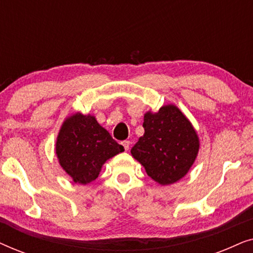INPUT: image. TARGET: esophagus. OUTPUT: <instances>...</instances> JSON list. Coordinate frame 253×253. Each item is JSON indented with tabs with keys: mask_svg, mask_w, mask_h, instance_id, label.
Returning a JSON list of instances; mask_svg holds the SVG:
<instances>
[{
	"mask_svg": "<svg viewBox=\"0 0 253 253\" xmlns=\"http://www.w3.org/2000/svg\"><path fill=\"white\" fill-rule=\"evenodd\" d=\"M121 144H122V146L124 147V150H126V151L129 150V147H130V141L129 140H123Z\"/></svg>",
	"mask_w": 253,
	"mask_h": 253,
	"instance_id": "34e87169",
	"label": "esophagus"
}]
</instances>
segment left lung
Listing matches in <instances>:
<instances>
[{"mask_svg":"<svg viewBox=\"0 0 253 253\" xmlns=\"http://www.w3.org/2000/svg\"><path fill=\"white\" fill-rule=\"evenodd\" d=\"M145 132L131 155L160 185H170L188 174L198 155V133L177 106L169 103L144 115Z\"/></svg>","mask_w":253,"mask_h":253,"instance_id":"1","label":"left lung"}]
</instances>
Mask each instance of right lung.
Returning <instances> with one entry per match:
<instances>
[{"mask_svg":"<svg viewBox=\"0 0 253 253\" xmlns=\"http://www.w3.org/2000/svg\"><path fill=\"white\" fill-rule=\"evenodd\" d=\"M58 164L78 184L98 177L105 162L124 151L95 116L75 113L62 123L55 145Z\"/></svg>","mask_w":253,"mask_h":253,"instance_id":"1","label":"right lung"}]
</instances>
